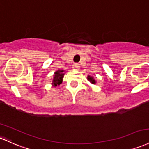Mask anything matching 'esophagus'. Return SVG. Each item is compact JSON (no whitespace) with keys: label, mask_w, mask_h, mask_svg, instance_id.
I'll return each instance as SVG.
<instances>
[{"label":"esophagus","mask_w":149,"mask_h":149,"mask_svg":"<svg viewBox=\"0 0 149 149\" xmlns=\"http://www.w3.org/2000/svg\"><path fill=\"white\" fill-rule=\"evenodd\" d=\"M79 65L78 64V63H75V64H73V68H75V69H78V68H79Z\"/></svg>","instance_id":"1"}]
</instances>
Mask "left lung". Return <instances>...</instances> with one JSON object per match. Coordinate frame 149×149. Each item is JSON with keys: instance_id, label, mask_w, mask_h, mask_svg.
<instances>
[{"instance_id": "obj_1", "label": "left lung", "mask_w": 149, "mask_h": 149, "mask_svg": "<svg viewBox=\"0 0 149 149\" xmlns=\"http://www.w3.org/2000/svg\"><path fill=\"white\" fill-rule=\"evenodd\" d=\"M87 79L88 81H90L92 84H96V80L95 79L94 77H93V76H90V75H88V76H87Z\"/></svg>"}]
</instances>
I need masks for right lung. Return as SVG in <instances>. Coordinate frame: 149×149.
Instances as JSON below:
<instances>
[{"label":"right lung","mask_w":149,"mask_h":149,"mask_svg":"<svg viewBox=\"0 0 149 149\" xmlns=\"http://www.w3.org/2000/svg\"><path fill=\"white\" fill-rule=\"evenodd\" d=\"M64 70L58 69L54 73L52 79V85L53 87H56L57 86H59L63 82V78L64 76Z\"/></svg>","instance_id":"add662e5"}]
</instances>
